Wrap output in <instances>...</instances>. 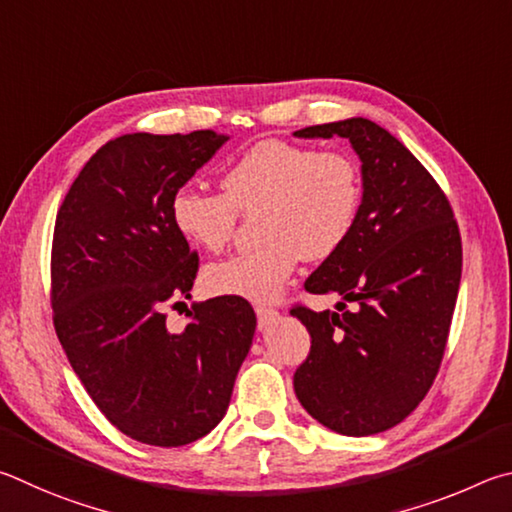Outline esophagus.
<instances>
[{"label":"esophagus","mask_w":512,"mask_h":512,"mask_svg":"<svg viewBox=\"0 0 512 512\" xmlns=\"http://www.w3.org/2000/svg\"><path fill=\"white\" fill-rule=\"evenodd\" d=\"M256 317H258V328H267L272 326L276 319H279V310L276 308H267V306H256Z\"/></svg>","instance_id":"obj_1"}]
</instances>
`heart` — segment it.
<instances>
[{
  "label": "heart",
  "instance_id": "heart-1",
  "mask_svg": "<svg viewBox=\"0 0 512 512\" xmlns=\"http://www.w3.org/2000/svg\"><path fill=\"white\" fill-rule=\"evenodd\" d=\"M222 193L184 186L170 197L179 236L218 254L236 236L240 213L256 215V247L204 270V288L218 297L270 301L294 267L324 261L344 245L362 204L357 161L344 150H315L263 139L224 168Z\"/></svg>",
  "mask_w": 512,
  "mask_h": 512
}]
</instances>
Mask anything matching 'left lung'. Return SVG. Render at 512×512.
Returning a JSON list of instances; mask_svg holds the SVG:
<instances>
[{
    "label": "left lung",
    "instance_id": "obj_1",
    "mask_svg": "<svg viewBox=\"0 0 512 512\" xmlns=\"http://www.w3.org/2000/svg\"><path fill=\"white\" fill-rule=\"evenodd\" d=\"M297 137H344L362 159L351 236L308 276L337 312L292 306L310 333L294 391L312 418L344 436L398 425L432 389L461 283V233L429 170L378 123L310 125Z\"/></svg>",
    "mask_w": 512,
    "mask_h": 512
}]
</instances>
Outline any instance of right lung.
<instances>
[{"label": "right lung", "instance_id": "1", "mask_svg": "<svg viewBox=\"0 0 512 512\" xmlns=\"http://www.w3.org/2000/svg\"><path fill=\"white\" fill-rule=\"evenodd\" d=\"M227 137L134 132L98 148L62 200L51 245L53 328L71 369L134 441L179 447L220 423L256 330L254 308L215 297L186 310L200 256L170 222V197Z\"/></svg>", "mask_w": 512, "mask_h": 512}]
</instances>
